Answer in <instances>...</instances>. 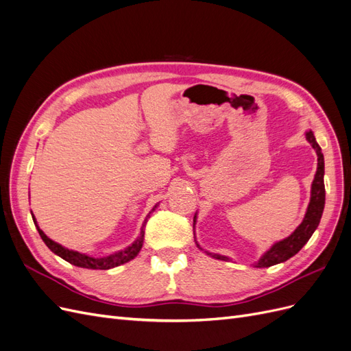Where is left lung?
Instances as JSON below:
<instances>
[{"label": "left lung", "instance_id": "left-lung-1", "mask_svg": "<svg viewBox=\"0 0 351 351\" xmlns=\"http://www.w3.org/2000/svg\"><path fill=\"white\" fill-rule=\"evenodd\" d=\"M306 140L311 143V145L313 147L315 152H316V156H318V167H316V173H315L313 182H312L311 201H309L306 214H304L303 221L299 224V228L295 232H293L289 237H286V239H282V241L274 243L261 258H259V261L255 263L256 268H265V267H271V265H276V264H280V263H285L293 255H296L304 246V243H306L311 239V236L313 234V232L316 230V228H318V224L321 221L324 206H325L324 154H322L319 144L316 143L315 135L311 130L306 131ZM195 219H197V216L194 217V226H195ZM197 246L199 247L198 243H197ZM199 250H201V247H199ZM207 255L216 258V259H221V261H228V259H229L228 256H223V255H219V254L207 252Z\"/></svg>", "mask_w": 351, "mask_h": 351}]
</instances>
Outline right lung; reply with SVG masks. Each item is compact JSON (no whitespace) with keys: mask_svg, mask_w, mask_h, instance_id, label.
Wrapping results in <instances>:
<instances>
[{"mask_svg":"<svg viewBox=\"0 0 351 351\" xmlns=\"http://www.w3.org/2000/svg\"><path fill=\"white\" fill-rule=\"evenodd\" d=\"M156 207L157 206H154V208L150 213H153L156 210ZM150 213H149V216H147V219L150 217ZM32 217H33V221H35V224H36V229H38V232H39V234L42 237V241L45 242V245H47L53 254L61 256L62 259H65L66 263H70V264H73L75 267L90 268V269H109V268H114V267L125 264V263L131 261V259H134L135 256H137L138 252L141 251V246H143V242H144V229H145V223H147V219H145L143 228H141V232H140V236L137 237V239H135V242L132 245L125 247V250H122V251L115 252V254H110L108 256L93 258V256L86 255V254H80V252H77V251L66 250V247H64L62 245L53 242L52 239H49V237L40 230V228H39L38 223H36L35 216H32Z\"/></svg>","mask_w":351,"mask_h":351,"instance_id":"right-lung-1","label":"right lung"}]
</instances>
